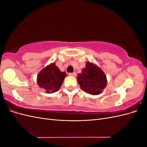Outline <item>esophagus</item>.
<instances>
[{"mask_svg": "<svg viewBox=\"0 0 147 147\" xmlns=\"http://www.w3.org/2000/svg\"><path fill=\"white\" fill-rule=\"evenodd\" d=\"M69 76H73V77H75L77 75V73L76 72H73V73H69L68 74Z\"/></svg>", "mask_w": 147, "mask_h": 147, "instance_id": "34e87169", "label": "esophagus"}]
</instances>
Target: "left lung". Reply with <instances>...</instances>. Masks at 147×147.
I'll use <instances>...</instances> for the list:
<instances>
[{
	"instance_id": "8db88e82",
	"label": "left lung",
	"mask_w": 147,
	"mask_h": 147,
	"mask_svg": "<svg viewBox=\"0 0 147 147\" xmlns=\"http://www.w3.org/2000/svg\"><path fill=\"white\" fill-rule=\"evenodd\" d=\"M77 80L82 90L91 95L100 94L107 84L104 72L90 62H87L85 68L78 74Z\"/></svg>"
}]
</instances>
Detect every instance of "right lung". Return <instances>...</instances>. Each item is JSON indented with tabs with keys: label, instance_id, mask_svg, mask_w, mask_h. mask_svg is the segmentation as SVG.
<instances>
[{
	"label": "right lung",
	"instance_id": "add662e5",
	"mask_svg": "<svg viewBox=\"0 0 147 147\" xmlns=\"http://www.w3.org/2000/svg\"><path fill=\"white\" fill-rule=\"evenodd\" d=\"M66 77L65 72H62L53 63L43 68L37 75L38 85L44 89L47 93L55 92L59 90L64 79Z\"/></svg>",
	"mask_w": 147,
	"mask_h": 147
}]
</instances>
